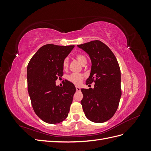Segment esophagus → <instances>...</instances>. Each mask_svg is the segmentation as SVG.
<instances>
[{
    "label": "esophagus",
    "instance_id": "obj_1",
    "mask_svg": "<svg viewBox=\"0 0 151 151\" xmlns=\"http://www.w3.org/2000/svg\"><path fill=\"white\" fill-rule=\"evenodd\" d=\"M76 89L77 91H81V88H80V87H79V86H76Z\"/></svg>",
    "mask_w": 151,
    "mask_h": 151
}]
</instances>
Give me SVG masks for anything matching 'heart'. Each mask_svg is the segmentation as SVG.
I'll use <instances>...</instances> for the list:
<instances>
[{
  "label": "heart",
  "mask_w": 151,
  "mask_h": 151,
  "mask_svg": "<svg viewBox=\"0 0 151 151\" xmlns=\"http://www.w3.org/2000/svg\"><path fill=\"white\" fill-rule=\"evenodd\" d=\"M76 58L82 65L86 64L87 62V59L83 55L77 54L76 56ZM62 65L63 68H64V69H67L68 65V59L67 58H65L64 60H63ZM84 76L83 74H80V73H72V74L67 76V79L75 84H79L82 83V81H83Z\"/></svg>",
  "instance_id": "heart-1"
}]
</instances>
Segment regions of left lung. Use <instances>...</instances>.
<instances>
[{"instance_id": "8db88e82", "label": "left lung", "mask_w": 151, "mask_h": 151, "mask_svg": "<svg viewBox=\"0 0 151 151\" xmlns=\"http://www.w3.org/2000/svg\"><path fill=\"white\" fill-rule=\"evenodd\" d=\"M89 55L90 76L86 84L94 82V88L81 90L85 115L91 122L103 123L114 115L122 95L121 72L115 55L101 41L94 40L77 45Z\"/></svg>"}]
</instances>
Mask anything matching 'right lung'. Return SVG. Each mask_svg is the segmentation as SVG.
<instances>
[{
  "mask_svg": "<svg viewBox=\"0 0 151 151\" xmlns=\"http://www.w3.org/2000/svg\"><path fill=\"white\" fill-rule=\"evenodd\" d=\"M74 45L47 44L41 47L27 67L28 91L35 113L43 122L55 124L67 117L76 87L65 80L62 87L55 81L63 74V61Z\"/></svg>",
  "mask_w": 151,
  "mask_h": 151,
  "instance_id": "obj_1",
  "label": "right lung"
}]
</instances>
